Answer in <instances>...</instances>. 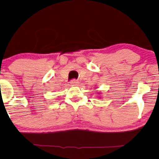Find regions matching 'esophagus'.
Wrapping results in <instances>:
<instances>
[{"label":"esophagus","instance_id":"1","mask_svg":"<svg viewBox=\"0 0 159 159\" xmlns=\"http://www.w3.org/2000/svg\"><path fill=\"white\" fill-rule=\"evenodd\" d=\"M78 82L76 81V80H72V81H70V84H71V86H76V85H78Z\"/></svg>","mask_w":159,"mask_h":159}]
</instances>
